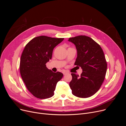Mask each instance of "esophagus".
I'll return each mask as SVG.
<instances>
[{"label":"esophagus","instance_id":"1","mask_svg":"<svg viewBox=\"0 0 126 126\" xmlns=\"http://www.w3.org/2000/svg\"><path fill=\"white\" fill-rule=\"evenodd\" d=\"M63 74L64 75H66L67 74H68V72L65 71H63Z\"/></svg>","mask_w":126,"mask_h":126}]
</instances>
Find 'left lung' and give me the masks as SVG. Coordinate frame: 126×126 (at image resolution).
Listing matches in <instances>:
<instances>
[{"instance_id": "obj_1", "label": "left lung", "mask_w": 126, "mask_h": 126, "mask_svg": "<svg viewBox=\"0 0 126 126\" xmlns=\"http://www.w3.org/2000/svg\"><path fill=\"white\" fill-rule=\"evenodd\" d=\"M77 50L75 65L82 69L81 76L72 73L69 86L73 95L87 98L94 94L100 88L107 71V64L100 45L86 36L70 38Z\"/></svg>"}]
</instances>
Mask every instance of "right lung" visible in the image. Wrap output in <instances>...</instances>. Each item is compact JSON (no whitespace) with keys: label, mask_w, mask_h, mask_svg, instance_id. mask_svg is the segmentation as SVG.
<instances>
[{"label":"right lung","mask_w":126,"mask_h":126,"mask_svg":"<svg viewBox=\"0 0 126 126\" xmlns=\"http://www.w3.org/2000/svg\"><path fill=\"white\" fill-rule=\"evenodd\" d=\"M63 40L41 36L33 38L25 46L20 72L26 88L37 98L45 99L54 95L56 85L63 76L61 72H52L46 66L52 58L53 49Z\"/></svg>","instance_id":"obj_1"}]
</instances>
